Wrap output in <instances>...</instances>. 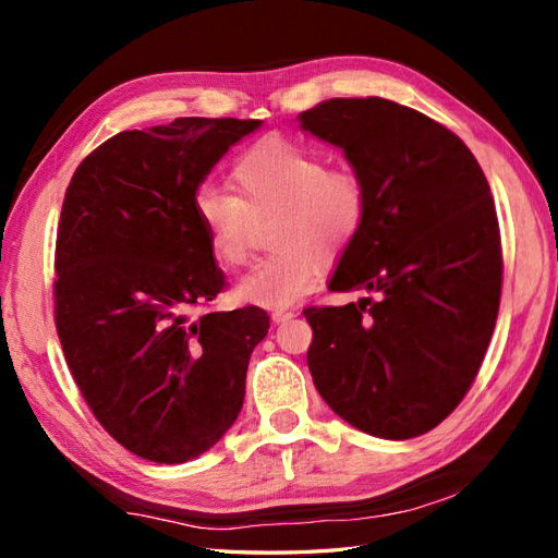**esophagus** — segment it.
Masks as SVG:
<instances>
[{
  "instance_id": "esophagus-1",
  "label": "esophagus",
  "mask_w": 558,
  "mask_h": 558,
  "mask_svg": "<svg viewBox=\"0 0 558 558\" xmlns=\"http://www.w3.org/2000/svg\"><path fill=\"white\" fill-rule=\"evenodd\" d=\"M294 316V312H272L270 314V318H272V322H276V324H286V322H290V318Z\"/></svg>"
}]
</instances>
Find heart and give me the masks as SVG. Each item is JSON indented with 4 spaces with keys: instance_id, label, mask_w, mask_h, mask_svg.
Returning a JSON list of instances; mask_svg holds the SVG:
<instances>
[{
    "instance_id": "b5f03b06",
    "label": "heart",
    "mask_w": 558,
    "mask_h": 558,
    "mask_svg": "<svg viewBox=\"0 0 558 558\" xmlns=\"http://www.w3.org/2000/svg\"><path fill=\"white\" fill-rule=\"evenodd\" d=\"M234 192L201 186L194 210L218 264L244 266L258 222L272 218L268 244L236 286V298L264 310H288L310 294L322 260L338 258L357 240L369 213V192L352 168H328L314 148L288 138H266L232 165Z\"/></svg>"
}]
</instances>
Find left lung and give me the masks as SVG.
<instances>
[{
	"label": "left lung",
	"mask_w": 558,
	"mask_h": 558,
	"mask_svg": "<svg viewBox=\"0 0 558 558\" xmlns=\"http://www.w3.org/2000/svg\"><path fill=\"white\" fill-rule=\"evenodd\" d=\"M300 120L345 150L369 192L328 290L374 298L304 310L314 386L372 436L432 432L475 381L499 314L504 256L487 177L450 129L393 100L333 98Z\"/></svg>",
	"instance_id": "8db88e82"
}]
</instances>
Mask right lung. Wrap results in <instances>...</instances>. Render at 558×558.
Returning <instances> with one entry per match:
<instances>
[{
  "label": "right lung",
  "mask_w": 558,
  "mask_h": 558,
  "mask_svg": "<svg viewBox=\"0 0 558 558\" xmlns=\"http://www.w3.org/2000/svg\"><path fill=\"white\" fill-rule=\"evenodd\" d=\"M258 120L177 117L122 132L81 160L54 246V326L90 412L134 456L186 462L244 402L258 306L189 316L225 290L194 210L198 184Z\"/></svg>",
  "instance_id": "obj_1"
}]
</instances>
